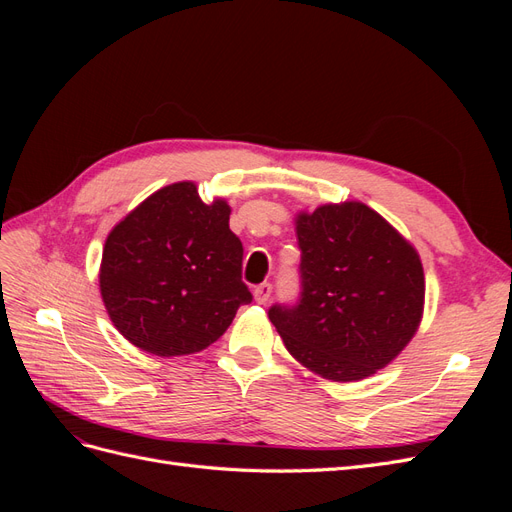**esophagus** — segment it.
Returning <instances> with one entry per match:
<instances>
[{
    "mask_svg": "<svg viewBox=\"0 0 512 512\" xmlns=\"http://www.w3.org/2000/svg\"><path fill=\"white\" fill-rule=\"evenodd\" d=\"M271 294H273V286H271L269 282H265V284H260V286L254 288V299H256V303H260V305H265V303L271 299Z\"/></svg>",
    "mask_w": 512,
    "mask_h": 512,
    "instance_id": "34e87169",
    "label": "esophagus"
}]
</instances>
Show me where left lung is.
<instances>
[{"label": "left lung", "instance_id": "8db88e82", "mask_svg": "<svg viewBox=\"0 0 512 512\" xmlns=\"http://www.w3.org/2000/svg\"><path fill=\"white\" fill-rule=\"evenodd\" d=\"M301 297L269 318L286 350L333 382L363 380L408 346L423 318L418 252L356 200L297 215Z\"/></svg>", "mask_w": 512, "mask_h": 512}]
</instances>
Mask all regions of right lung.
I'll use <instances>...</instances> for the list:
<instances>
[{"label": "right lung", "instance_id": "obj_1", "mask_svg": "<svg viewBox=\"0 0 512 512\" xmlns=\"http://www.w3.org/2000/svg\"><path fill=\"white\" fill-rule=\"evenodd\" d=\"M230 207L203 203L192 181L153 192L108 232L100 294L117 331L156 356L205 350L252 301Z\"/></svg>", "mask_w": 512, "mask_h": 512}]
</instances>
